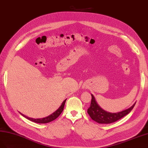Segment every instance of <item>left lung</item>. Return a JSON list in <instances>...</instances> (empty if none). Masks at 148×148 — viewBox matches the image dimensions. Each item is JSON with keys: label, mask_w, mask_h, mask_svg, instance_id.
<instances>
[{"label": "left lung", "mask_w": 148, "mask_h": 148, "mask_svg": "<svg viewBox=\"0 0 148 148\" xmlns=\"http://www.w3.org/2000/svg\"><path fill=\"white\" fill-rule=\"evenodd\" d=\"M91 95V105L87 112L90 115L91 118L99 124H110L120 119L126 114H128L133 110L136 102L129 108L125 110L118 113H110L104 110L99 106L94 96Z\"/></svg>", "instance_id": "8db88e82"}]
</instances>
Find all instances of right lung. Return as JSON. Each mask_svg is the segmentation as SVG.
<instances>
[{"mask_svg":"<svg viewBox=\"0 0 148 148\" xmlns=\"http://www.w3.org/2000/svg\"><path fill=\"white\" fill-rule=\"evenodd\" d=\"M66 100V99H65V100L63 101L61 106H60L55 111V112H53L52 114H51L50 115L48 116L45 117V118H37V119L32 118H29V117L26 116L25 115L22 114L21 113H21V114H22L23 117H25V118L29 119V120L31 121H33V122L37 123H40V124L50 123L51 121L55 120L56 118H57L60 116V114L62 113V112L63 110V108H64V106H65Z\"/></svg>","mask_w":148,"mask_h":148,"instance_id":"right-lung-1","label":"right lung"}]
</instances>
